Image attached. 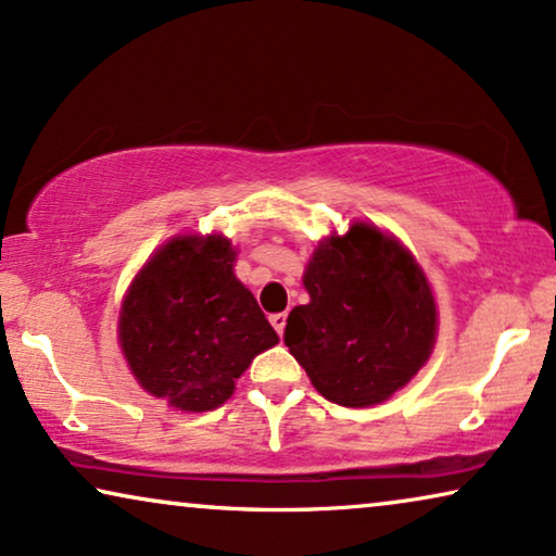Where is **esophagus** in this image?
Listing matches in <instances>:
<instances>
[{"mask_svg":"<svg viewBox=\"0 0 556 556\" xmlns=\"http://www.w3.org/2000/svg\"><path fill=\"white\" fill-rule=\"evenodd\" d=\"M286 318H288L286 311H280V314H273V316H270V324H273V329L278 331V337H283V329H286Z\"/></svg>","mask_w":556,"mask_h":556,"instance_id":"34e87169","label":"esophagus"}]
</instances>
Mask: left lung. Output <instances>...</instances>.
Wrapping results in <instances>:
<instances>
[{
  "label": "left lung",
  "mask_w": 556,
  "mask_h": 556,
  "mask_svg": "<svg viewBox=\"0 0 556 556\" xmlns=\"http://www.w3.org/2000/svg\"><path fill=\"white\" fill-rule=\"evenodd\" d=\"M303 286L311 301L288 314L283 341L326 400L379 405L428 362L438 333L430 283L375 225L318 242Z\"/></svg>",
  "instance_id": "left-lung-1"
}]
</instances>
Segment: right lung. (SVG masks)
<instances>
[{"label": "right lung", "instance_id": "obj_1", "mask_svg": "<svg viewBox=\"0 0 556 556\" xmlns=\"http://www.w3.org/2000/svg\"><path fill=\"white\" fill-rule=\"evenodd\" d=\"M232 265L235 248L223 235H177L149 257L121 303L118 341L128 367L172 407H219L250 362L278 344Z\"/></svg>", "mask_w": 556, "mask_h": 556}]
</instances>
